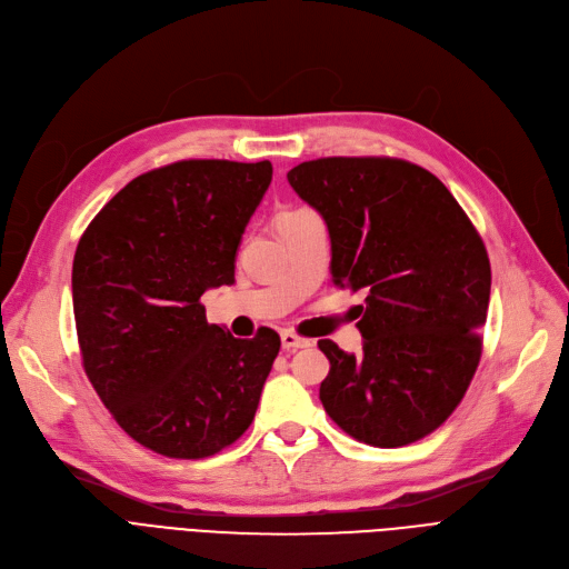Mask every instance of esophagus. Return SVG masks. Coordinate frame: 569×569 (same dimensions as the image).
Segmentation results:
<instances>
[{
    "mask_svg": "<svg viewBox=\"0 0 569 569\" xmlns=\"http://www.w3.org/2000/svg\"><path fill=\"white\" fill-rule=\"evenodd\" d=\"M280 338H282V349H287V351H296V349H303V347L312 345L308 338L296 336L293 331H282Z\"/></svg>",
    "mask_w": 569,
    "mask_h": 569,
    "instance_id": "1",
    "label": "esophagus"
}]
</instances>
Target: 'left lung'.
Listing matches in <instances>:
<instances>
[{
    "mask_svg": "<svg viewBox=\"0 0 569 569\" xmlns=\"http://www.w3.org/2000/svg\"><path fill=\"white\" fill-rule=\"evenodd\" d=\"M329 227L331 276L366 291L359 357L319 340L327 415L359 442L402 447L442 426L481 359L491 296L483 240L430 171L393 157H323L287 173Z\"/></svg>",
    "mask_w": 569,
    "mask_h": 569,
    "instance_id": "left-lung-1",
    "label": "left lung"
}]
</instances>
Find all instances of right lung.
I'll return each instance as SVG.
<instances>
[{
  "instance_id": "1",
  "label": "right lung",
  "mask_w": 569,
  "mask_h": 569,
  "mask_svg": "<svg viewBox=\"0 0 569 569\" xmlns=\"http://www.w3.org/2000/svg\"><path fill=\"white\" fill-rule=\"evenodd\" d=\"M270 178V161H176L122 187L78 240L71 289L86 375L154 453L212 456L254 419L280 336L233 338L206 321L201 296L233 282Z\"/></svg>"
}]
</instances>
